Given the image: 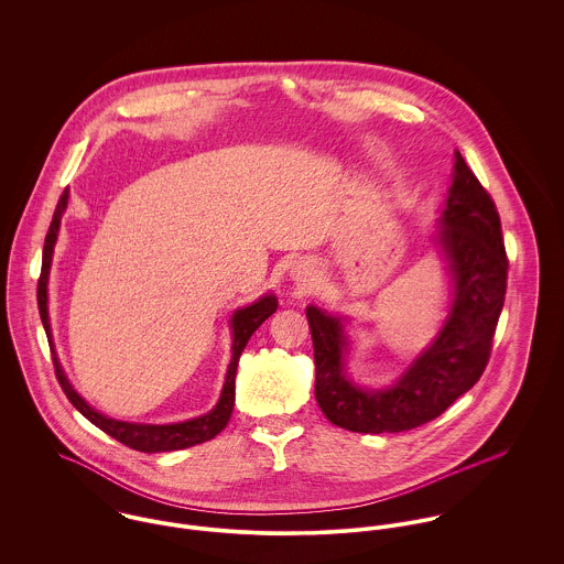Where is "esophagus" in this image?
Wrapping results in <instances>:
<instances>
[{
    "label": "esophagus",
    "mask_w": 564,
    "mask_h": 564,
    "mask_svg": "<svg viewBox=\"0 0 564 564\" xmlns=\"http://www.w3.org/2000/svg\"><path fill=\"white\" fill-rule=\"evenodd\" d=\"M302 278H304V280H302V282H308V280H306V278H308V271H306V273H304V275H302Z\"/></svg>",
    "instance_id": "34e87169"
}]
</instances>
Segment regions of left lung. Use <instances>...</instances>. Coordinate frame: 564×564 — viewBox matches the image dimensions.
Here are the masks:
<instances>
[{
  "label": "left lung",
  "mask_w": 564,
  "mask_h": 564,
  "mask_svg": "<svg viewBox=\"0 0 564 564\" xmlns=\"http://www.w3.org/2000/svg\"><path fill=\"white\" fill-rule=\"evenodd\" d=\"M441 224L438 245L454 278L452 313L395 387L376 393L354 387L343 373V325L313 306L306 311L315 398L334 425L362 434L405 432L441 416L482 378L506 300L508 256L497 206L460 152Z\"/></svg>",
  "instance_id": "left-lung-1"
}]
</instances>
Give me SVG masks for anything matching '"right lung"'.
<instances>
[{
  "mask_svg": "<svg viewBox=\"0 0 564 564\" xmlns=\"http://www.w3.org/2000/svg\"><path fill=\"white\" fill-rule=\"evenodd\" d=\"M67 199L69 193L65 188V193L58 199V206L54 210L45 245H43V262H41V275H39V289H36V300H39V313H41V322L45 327L47 338L50 336V317H47V275H50V264H52V253H54V245L58 237V226H61V215L67 208ZM278 308V300L273 295H267L262 300H258L256 304L241 308L235 313L232 317V329H235V343H232V362L228 367V376H226V384L221 391L219 403L204 416L184 421V423H171V425H143V423H126V421H115L108 416H101L99 412H95L88 403L82 400L80 395L72 389V384L67 382L58 358L54 354V371L58 378L61 389L65 391L67 400L76 405V410H80L82 414L97 425L101 432H106L108 436H112L115 441L128 445L130 449L137 452H145V454H159V452H175V449H186L193 445H199L204 441L215 438L230 421L232 408H235V389H237V367H239V358H241L242 349L247 345V340L251 338V334L267 322Z\"/></svg>",
  "mask_w": 564,
  "mask_h": 564,
  "instance_id": "obj_1",
  "label": "right lung"
}]
</instances>
